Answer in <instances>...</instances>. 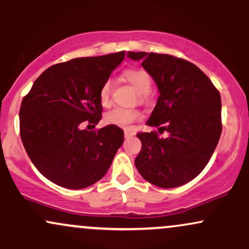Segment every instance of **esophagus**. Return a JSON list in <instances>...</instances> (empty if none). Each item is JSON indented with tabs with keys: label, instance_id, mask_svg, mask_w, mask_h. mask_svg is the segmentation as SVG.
Wrapping results in <instances>:
<instances>
[{
	"label": "esophagus",
	"instance_id": "obj_1",
	"mask_svg": "<svg viewBox=\"0 0 249 249\" xmlns=\"http://www.w3.org/2000/svg\"><path fill=\"white\" fill-rule=\"evenodd\" d=\"M134 133L133 131H124V136H125V138H130V137H133L134 136Z\"/></svg>",
	"mask_w": 249,
	"mask_h": 249
}]
</instances>
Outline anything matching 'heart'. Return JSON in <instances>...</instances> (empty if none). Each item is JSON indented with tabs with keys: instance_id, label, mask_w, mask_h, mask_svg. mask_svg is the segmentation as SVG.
<instances>
[{
	"instance_id": "heart-1",
	"label": "heart",
	"mask_w": 249,
	"mask_h": 249,
	"mask_svg": "<svg viewBox=\"0 0 249 249\" xmlns=\"http://www.w3.org/2000/svg\"><path fill=\"white\" fill-rule=\"evenodd\" d=\"M125 79L133 85L139 92V98L145 99L146 93L151 88V78L146 71L142 69H130L124 72ZM99 97L103 104H107L111 97V82L107 81L102 85L99 91ZM142 118V112L137 108H125L116 107L111 108L105 115V122L107 124L116 125L118 127L128 128L134 122H138Z\"/></svg>"
}]
</instances>
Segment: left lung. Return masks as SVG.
<instances>
[{"label": "left lung", "mask_w": 249, "mask_h": 249, "mask_svg": "<svg viewBox=\"0 0 249 249\" xmlns=\"http://www.w3.org/2000/svg\"><path fill=\"white\" fill-rule=\"evenodd\" d=\"M152 76L158 102L146 122L168 132H139L142 150L134 164L145 180L162 188L185 185L204 170L221 134V98L211 79L193 63L171 55L127 53Z\"/></svg>", "instance_id": "8db88e82"}]
</instances>
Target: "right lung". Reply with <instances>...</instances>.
I'll use <instances>...</instances> for the list:
<instances>
[{"instance_id":"right-lung-1","label":"right lung","mask_w":249,"mask_h":249,"mask_svg":"<svg viewBox=\"0 0 249 249\" xmlns=\"http://www.w3.org/2000/svg\"><path fill=\"white\" fill-rule=\"evenodd\" d=\"M125 51L81 57L48 68L24 96L19 134L37 170L58 186L81 190L101 180L124 142L116 125L83 130L102 119V85ZM89 126V125H88Z\"/></svg>"}]
</instances>
